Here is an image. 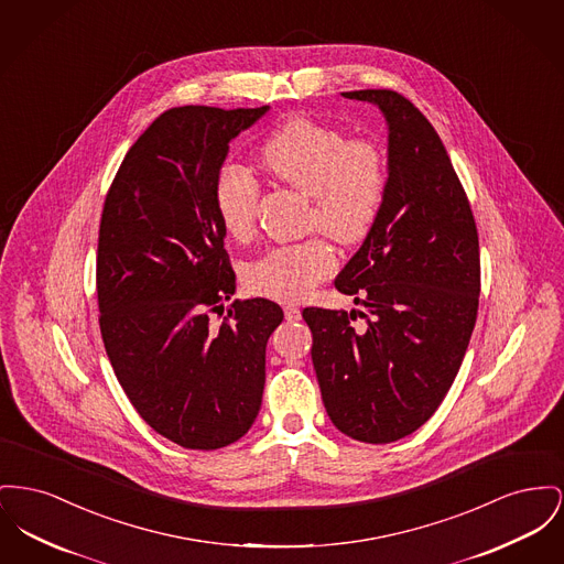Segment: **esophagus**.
Instances as JSON below:
<instances>
[{"mask_svg":"<svg viewBox=\"0 0 564 564\" xmlns=\"http://www.w3.org/2000/svg\"><path fill=\"white\" fill-rule=\"evenodd\" d=\"M283 311H285V319H288V322H299V319H300L299 306H294V304H288V306H283Z\"/></svg>","mask_w":564,"mask_h":564,"instance_id":"esophagus-1","label":"esophagus"}]
</instances>
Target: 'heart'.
Masks as SVG:
<instances>
[{"mask_svg": "<svg viewBox=\"0 0 564 564\" xmlns=\"http://www.w3.org/2000/svg\"><path fill=\"white\" fill-rule=\"evenodd\" d=\"M262 162L272 176L311 198V228L351 245L362 240L377 219L386 194V162L379 147L311 121L294 119L265 140ZM260 183L240 164L217 172L213 202L224 230L247 240L256 230ZM336 265L326 240L274 247L245 268V285L264 299H304Z\"/></svg>", "mask_w": 564, "mask_h": 564, "instance_id": "b5f03b06", "label": "heart"}]
</instances>
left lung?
I'll return each mask as SVG.
<instances>
[{
    "instance_id": "left-lung-1",
    "label": "left lung",
    "mask_w": 564,
    "mask_h": 564,
    "mask_svg": "<svg viewBox=\"0 0 564 564\" xmlns=\"http://www.w3.org/2000/svg\"><path fill=\"white\" fill-rule=\"evenodd\" d=\"M343 98L379 106L388 181L362 247L334 279L362 311H302L332 424L392 443L426 424L449 392L479 306V236L463 183L431 121L397 91ZM362 316L356 329L350 322Z\"/></svg>"
}]
</instances>
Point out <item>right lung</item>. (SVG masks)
Instances as JSON below:
<instances>
[{"mask_svg":"<svg viewBox=\"0 0 564 564\" xmlns=\"http://www.w3.org/2000/svg\"><path fill=\"white\" fill-rule=\"evenodd\" d=\"M268 106H178L135 140L104 199L98 306L108 360L140 417L185 449H219L256 422L276 302L234 300L213 187L230 142Z\"/></svg>","mask_w":564,"mask_h":564,"instance_id":"1","label":"right lung"}]
</instances>
